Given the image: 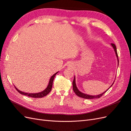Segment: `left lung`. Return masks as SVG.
Wrapping results in <instances>:
<instances>
[{
	"label": "left lung",
	"instance_id": "1",
	"mask_svg": "<svg viewBox=\"0 0 131 131\" xmlns=\"http://www.w3.org/2000/svg\"><path fill=\"white\" fill-rule=\"evenodd\" d=\"M111 45H112V46H113V47L114 49V51H115V54H116V57H117V61H118V55H117V50H116V47L115 46V45L114 44V43H111ZM114 82H113V84L112 85V86H111L110 87H112V85L114 84ZM73 91L75 93V94H76L78 96L80 97H81V98H83L84 99H90V100H91V99H94V98H100L101 97H102V96L103 94L104 93H105L107 91H108L109 90V89L107 90L106 91H105V92H104L103 93H102L100 94H98V95H97V96H92V95H89V94H85L84 93H82L81 92H80V91H79L78 90V89L77 88V85H76V84H75V78L74 77V80L73 81Z\"/></svg>",
	"mask_w": 131,
	"mask_h": 131
}]
</instances>
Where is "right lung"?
Segmentation results:
<instances>
[{"mask_svg":"<svg viewBox=\"0 0 131 131\" xmlns=\"http://www.w3.org/2000/svg\"><path fill=\"white\" fill-rule=\"evenodd\" d=\"M58 73V72L56 73L55 74H54L52 77H51L50 79V81H49V83L48 84V86L46 88V89H45V90H43V91L41 92H39V93H25V92H22V91H19V90H18L16 87L15 86V88L16 89L18 92L21 93V94H23L25 95V96H28V97H33V98H42L43 97H44L46 95L48 94L50 91H51V89H52V84H53V79L55 77V75H56Z\"/></svg>","mask_w":131,"mask_h":131,"instance_id":"obj_1","label":"right lung"}]
</instances>
